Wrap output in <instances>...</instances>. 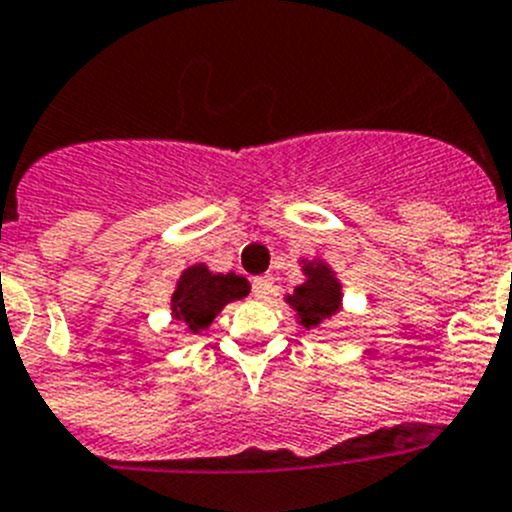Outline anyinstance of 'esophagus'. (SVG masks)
<instances>
[{
    "mask_svg": "<svg viewBox=\"0 0 512 512\" xmlns=\"http://www.w3.org/2000/svg\"><path fill=\"white\" fill-rule=\"evenodd\" d=\"M252 292H255L257 300H267V297L275 292V277L272 275H262L252 280Z\"/></svg>",
    "mask_w": 512,
    "mask_h": 512,
    "instance_id": "obj_1",
    "label": "esophagus"
}]
</instances>
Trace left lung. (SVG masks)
<instances>
[{"label": "left lung", "instance_id": "obj_1", "mask_svg": "<svg viewBox=\"0 0 512 512\" xmlns=\"http://www.w3.org/2000/svg\"><path fill=\"white\" fill-rule=\"evenodd\" d=\"M307 282H302L300 287H295V295L287 297L292 307L300 315L302 325L310 330V327L322 325L325 320H330L337 310H340V282L335 280V275L330 272V267L315 262V265H307Z\"/></svg>", "mask_w": 512, "mask_h": 512}]
</instances>
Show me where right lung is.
Instances as JSON below:
<instances>
[{
	"label": "right lung",
	"mask_w": 512,
	"mask_h": 512,
	"mask_svg": "<svg viewBox=\"0 0 512 512\" xmlns=\"http://www.w3.org/2000/svg\"><path fill=\"white\" fill-rule=\"evenodd\" d=\"M250 292V282L235 272H210L205 265H195L182 272L180 285L172 295V315L185 322L192 332L205 330L217 312L232 300Z\"/></svg>",
	"instance_id": "right-lung-1"
}]
</instances>
